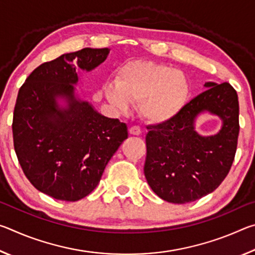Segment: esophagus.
<instances>
[{
  "mask_svg": "<svg viewBox=\"0 0 255 255\" xmlns=\"http://www.w3.org/2000/svg\"><path fill=\"white\" fill-rule=\"evenodd\" d=\"M129 133H130V135L138 136V135H140V133H141V130L138 126H132V127L129 128Z\"/></svg>",
  "mask_w": 255,
  "mask_h": 255,
  "instance_id": "esophagus-1",
  "label": "esophagus"
}]
</instances>
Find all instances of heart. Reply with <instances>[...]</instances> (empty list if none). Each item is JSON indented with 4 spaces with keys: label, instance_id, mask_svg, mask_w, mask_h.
<instances>
[{
    "label": "heart",
    "instance_id": "b5f03b06",
    "mask_svg": "<svg viewBox=\"0 0 255 255\" xmlns=\"http://www.w3.org/2000/svg\"><path fill=\"white\" fill-rule=\"evenodd\" d=\"M103 93L110 105L127 110L139 102L141 116L154 124L176 117L187 105L190 83L182 71L154 62H130L119 71L117 82H108Z\"/></svg>",
    "mask_w": 255,
    "mask_h": 255
}]
</instances>
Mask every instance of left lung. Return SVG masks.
Segmentation results:
<instances>
[{
  "label": "left lung",
  "instance_id": "obj_1",
  "mask_svg": "<svg viewBox=\"0 0 255 255\" xmlns=\"http://www.w3.org/2000/svg\"><path fill=\"white\" fill-rule=\"evenodd\" d=\"M207 90L166 123L148 126L145 178L163 200L187 204L209 195L226 178L234 161L239 138V98L225 82L205 83ZM208 111L222 119L221 130L201 136L195 118Z\"/></svg>",
  "mask_w": 255,
  "mask_h": 255
}]
</instances>
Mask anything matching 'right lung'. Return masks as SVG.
Listing matches in <instances>:
<instances>
[{
    "mask_svg": "<svg viewBox=\"0 0 255 255\" xmlns=\"http://www.w3.org/2000/svg\"><path fill=\"white\" fill-rule=\"evenodd\" d=\"M109 51L64 54L38 66L19 90L12 123L15 154L33 187L55 199L77 201L90 195L128 137L126 124L75 96L76 68L94 70Z\"/></svg>",
    "mask_w": 255,
    "mask_h": 255,
    "instance_id": "right-lung-1",
    "label": "right lung"
}]
</instances>
